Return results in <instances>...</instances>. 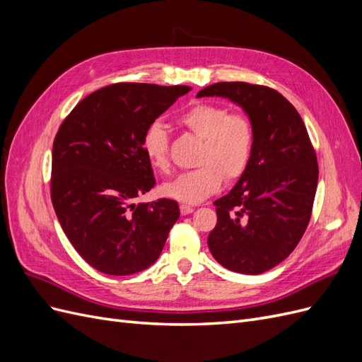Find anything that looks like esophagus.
<instances>
[{
    "instance_id": "esophagus-1",
    "label": "esophagus",
    "mask_w": 362,
    "mask_h": 362,
    "mask_svg": "<svg viewBox=\"0 0 362 362\" xmlns=\"http://www.w3.org/2000/svg\"><path fill=\"white\" fill-rule=\"evenodd\" d=\"M180 210H181V214L182 216H187V214H190V213H193L194 211V208L193 206H190V205H181L180 206Z\"/></svg>"
}]
</instances>
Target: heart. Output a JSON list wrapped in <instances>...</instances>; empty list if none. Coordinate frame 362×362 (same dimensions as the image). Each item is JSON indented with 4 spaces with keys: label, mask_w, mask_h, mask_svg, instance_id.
<instances>
[{
    "label": "heart",
    "mask_w": 362,
    "mask_h": 362,
    "mask_svg": "<svg viewBox=\"0 0 362 362\" xmlns=\"http://www.w3.org/2000/svg\"><path fill=\"white\" fill-rule=\"evenodd\" d=\"M178 122L202 139L196 158L199 168L164 182L163 194L185 204H198L221 189L223 180L235 181L242 177L254 149V127L249 117L229 113L223 105L198 103L182 112ZM141 149L156 169L169 170L168 134L160 122L146 127Z\"/></svg>",
    "instance_id": "obj_1"
}]
</instances>
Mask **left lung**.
I'll list each match as a JSON object with an SVG mask.
<instances>
[{
  "mask_svg": "<svg viewBox=\"0 0 362 362\" xmlns=\"http://www.w3.org/2000/svg\"><path fill=\"white\" fill-rule=\"evenodd\" d=\"M204 96L242 107L254 127L250 161L214 202L217 223L206 243L218 264L258 275L286 259L308 226L319 181L315 152L298 110L270 87L216 83L199 90Z\"/></svg>",
  "mask_w": 362,
  "mask_h": 362,
  "instance_id": "1",
  "label": "left lung"
}]
</instances>
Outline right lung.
Segmentation results:
<instances>
[{
    "label": "right lung",
    "instance_id": "add662e5",
    "mask_svg": "<svg viewBox=\"0 0 362 362\" xmlns=\"http://www.w3.org/2000/svg\"><path fill=\"white\" fill-rule=\"evenodd\" d=\"M189 92L190 86H107L76 104L57 131L54 210L75 250L105 275H133L154 264L178 221L177 201H133L156 185L141 136Z\"/></svg>",
    "mask_w": 362,
    "mask_h": 362
}]
</instances>
